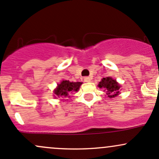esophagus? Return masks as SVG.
I'll return each mask as SVG.
<instances>
[{"label":"esophagus","mask_w":159,"mask_h":159,"mask_svg":"<svg viewBox=\"0 0 159 159\" xmlns=\"http://www.w3.org/2000/svg\"><path fill=\"white\" fill-rule=\"evenodd\" d=\"M83 80H84V81L86 82V83H89V82L91 81V78L89 77V76H85V77L83 78Z\"/></svg>","instance_id":"1"}]
</instances>
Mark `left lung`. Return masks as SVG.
<instances>
[{"mask_svg": "<svg viewBox=\"0 0 159 159\" xmlns=\"http://www.w3.org/2000/svg\"><path fill=\"white\" fill-rule=\"evenodd\" d=\"M98 87L101 89H104V91H106L107 94L109 98L116 97V95H118L119 93V89H120V85L116 83V81L110 76L103 78L99 83Z\"/></svg>", "mask_w": 159, "mask_h": 159, "instance_id": "obj_1", "label": "left lung"}]
</instances>
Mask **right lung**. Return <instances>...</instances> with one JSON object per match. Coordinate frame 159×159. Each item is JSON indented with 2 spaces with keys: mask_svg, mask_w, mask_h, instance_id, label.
<instances>
[{
  "mask_svg": "<svg viewBox=\"0 0 159 159\" xmlns=\"http://www.w3.org/2000/svg\"><path fill=\"white\" fill-rule=\"evenodd\" d=\"M80 82H70L69 80H63L55 90V94L58 97H67L70 92H76L81 85Z\"/></svg>",
  "mask_w": 159,
  "mask_h": 159,
  "instance_id": "obj_1",
  "label": "right lung"
}]
</instances>
